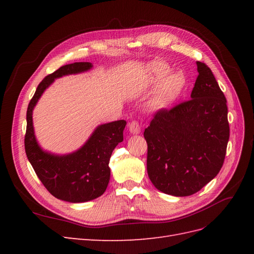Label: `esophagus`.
Segmentation results:
<instances>
[{
  "label": "esophagus",
  "instance_id": "esophagus-1",
  "mask_svg": "<svg viewBox=\"0 0 254 254\" xmlns=\"http://www.w3.org/2000/svg\"><path fill=\"white\" fill-rule=\"evenodd\" d=\"M129 131L132 134H137L141 132V125L139 124V122L132 121L131 123H129Z\"/></svg>",
  "mask_w": 254,
  "mask_h": 254
}]
</instances>
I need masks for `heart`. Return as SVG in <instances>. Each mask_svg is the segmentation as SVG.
<instances>
[{
  "label": "heart",
  "mask_w": 254,
  "mask_h": 254,
  "mask_svg": "<svg viewBox=\"0 0 254 254\" xmlns=\"http://www.w3.org/2000/svg\"><path fill=\"white\" fill-rule=\"evenodd\" d=\"M171 67L163 61H152L147 66V81L149 86H158L151 99V106L160 110L165 109L175 103L186 88L187 79L180 72L172 73Z\"/></svg>",
  "instance_id": "heart-1"
}]
</instances>
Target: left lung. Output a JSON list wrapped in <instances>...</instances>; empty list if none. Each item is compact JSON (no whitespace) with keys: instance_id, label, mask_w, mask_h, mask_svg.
Masks as SVG:
<instances>
[{"instance_id":"8db88e82","label":"left lung","mask_w":254,"mask_h":254,"mask_svg":"<svg viewBox=\"0 0 254 254\" xmlns=\"http://www.w3.org/2000/svg\"><path fill=\"white\" fill-rule=\"evenodd\" d=\"M197 71L190 99L158 110L144 131L149 179L177 197L197 193L217 176L230 136L225 94L205 64L197 61Z\"/></svg>"}]
</instances>
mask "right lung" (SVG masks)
<instances>
[{
    "instance_id": "1",
    "label": "right lung",
    "mask_w": 254,
    "mask_h": 254,
    "mask_svg": "<svg viewBox=\"0 0 254 254\" xmlns=\"http://www.w3.org/2000/svg\"><path fill=\"white\" fill-rule=\"evenodd\" d=\"M90 63H74L59 67L39 83L26 112L24 146L27 159L38 178L50 193L67 202H86L102 196L110 180L109 161L113 149L123 141L126 121L98 126L81 148L58 156L44 151L37 143L33 126V110L44 90L56 78L86 72Z\"/></svg>"
}]
</instances>
